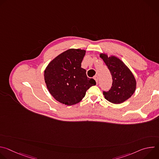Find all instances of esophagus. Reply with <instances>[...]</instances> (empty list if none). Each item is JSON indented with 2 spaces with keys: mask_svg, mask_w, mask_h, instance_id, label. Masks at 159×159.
I'll return each instance as SVG.
<instances>
[{
  "mask_svg": "<svg viewBox=\"0 0 159 159\" xmlns=\"http://www.w3.org/2000/svg\"><path fill=\"white\" fill-rule=\"evenodd\" d=\"M94 80H96V83L98 84V75H95V76L94 77Z\"/></svg>",
  "mask_w": 159,
  "mask_h": 159,
  "instance_id": "esophagus-1",
  "label": "esophagus"
}]
</instances>
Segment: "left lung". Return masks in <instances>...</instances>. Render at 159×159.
<instances>
[{"label":"left lung","instance_id":"left-lung-1","mask_svg":"<svg viewBox=\"0 0 159 159\" xmlns=\"http://www.w3.org/2000/svg\"><path fill=\"white\" fill-rule=\"evenodd\" d=\"M100 57L112 76V84L108 91H103L105 99L114 104H120L129 99L134 93L136 80L134 75L125 64L116 57H108L101 54Z\"/></svg>","mask_w":159,"mask_h":159}]
</instances>
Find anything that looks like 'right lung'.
<instances>
[{
	"instance_id": "right-lung-1",
	"label": "right lung",
	"mask_w": 159,
	"mask_h": 159,
	"mask_svg": "<svg viewBox=\"0 0 159 159\" xmlns=\"http://www.w3.org/2000/svg\"><path fill=\"white\" fill-rule=\"evenodd\" d=\"M85 51L69 49L53 59L44 70L45 83L50 93L58 102L71 106L79 102L87 90L96 84L81 68Z\"/></svg>"
}]
</instances>
